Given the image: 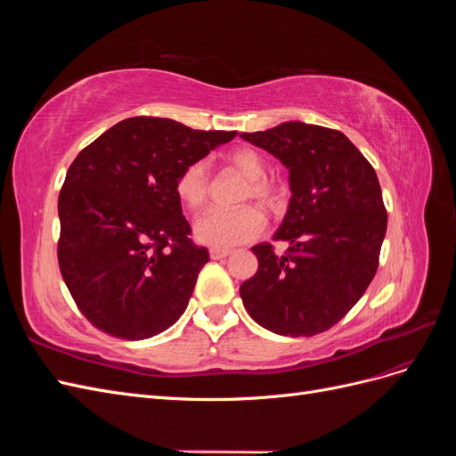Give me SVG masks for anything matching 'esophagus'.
Listing matches in <instances>:
<instances>
[{"mask_svg":"<svg viewBox=\"0 0 456 456\" xmlns=\"http://www.w3.org/2000/svg\"><path fill=\"white\" fill-rule=\"evenodd\" d=\"M230 253H232L230 249H220V247H211V249H209V256H211L213 260H223V258H226Z\"/></svg>","mask_w":456,"mask_h":456,"instance_id":"1","label":"esophagus"}]
</instances>
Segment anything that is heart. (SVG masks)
<instances>
[{"instance_id": "b5f03b06", "label": "heart", "mask_w": 456, "mask_h": 456, "mask_svg": "<svg viewBox=\"0 0 456 456\" xmlns=\"http://www.w3.org/2000/svg\"><path fill=\"white\" fill-rule=\"evenodd\" d=\"M228 163L243 175L247 188L243 200H255L268 211L278 209L280 194L268 178L266 161L253 148H238L228 156ZM175 191L188 209L198 211L209 198V173H207L205 161H191L178 173ZM265 228V218L260 211L251 205L240 207V209H209L203 213L196 223V238L211 247H232L255 240Z\"/></svg>"}]
</instances>
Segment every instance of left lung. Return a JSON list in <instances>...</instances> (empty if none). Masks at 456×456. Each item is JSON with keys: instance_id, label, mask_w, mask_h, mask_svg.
<instances>
[{"instance_id": "left-lung-1", "label": "left lung", "mask_w": 456, "mask_h": 456, "mask_svg": "<svg viewBox=\"0 0 456 456\" xmlns=\"http://www.w3.org/2000/svg\"><path fill=\"white\" fill-rule=\"evenodd\" d=\"M289 171L291 200L273 240L251 251L258 270L240 287L253 320L275 335L312 337L338 323L365 293L386 236L375 169L344 133L302 121L241 133Z\"/></svg>"}]
</instances>
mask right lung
Returning <instances> with one entry per match:
<instances>
[{
    "mask_svg": "<svg viewBox=\"0 0 456 456\" xmlns=\"http://www.w3.org/2000/svg\"><path fill=\"white\" fill-rule=\"evenodd\" d=\"M233 136L129 118L79 151L59 196V266L96 329L144 340L184 314L209 253L188 240L176 176Z\"/></svg>",
    "mask_w": 456,
    "mask_h": 456,
    "instance_id": "1",
    "label": "right lung"
}]
</instances>
